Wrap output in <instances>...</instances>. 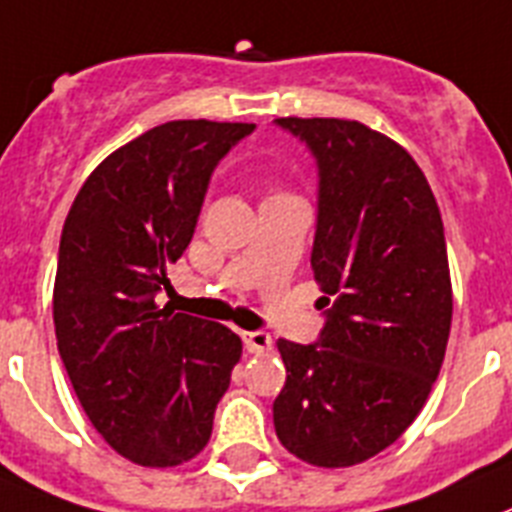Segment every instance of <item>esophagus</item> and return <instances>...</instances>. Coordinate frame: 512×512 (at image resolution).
I'll return each mask as SVG.
<instances>
[{"instance_id":"obj_1","label":"esophagus","mask_w":512,"mask_h":512,"mask_svg":"<svg viewBox=\"0 0 512 512\" xmlns=\"http://www.w3.org/2000/svg\"><path fill=\"white\" fill-rule=\"evenodd\" d=\"M244 348L250 353H270L273 350V337L268 332H244Z\"/></svg>"}]
</instances>
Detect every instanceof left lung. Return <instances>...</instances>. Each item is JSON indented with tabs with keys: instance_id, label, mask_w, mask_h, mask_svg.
<instances>
[{
	"instance_id": "1",
	"label": "left lung",
	"mask_w": 512,
	"mask_h": 512,
	"mask_svg": "<svg viewBox=\"0 0 512 512\" xmlns=\"http://www.w3.org/2000/svg\"><path fill=\"white\" fill-rule=\"evenodd\" d=\"M317 159L311 270L319 340H278L286 386L273 402L278 441L301 461L340 469L397 441L433 389L451 332L453 293L435 195L410 151L342 118H278Z\"/></svg>"
}]
</instances>
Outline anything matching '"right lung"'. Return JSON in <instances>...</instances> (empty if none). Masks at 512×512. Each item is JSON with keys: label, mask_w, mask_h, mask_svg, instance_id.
I'll use <instances>...</instances> for the list:
<instances>
[{"label": "right lung", "mask_w": 512, "mask_h": 512, "mask_svg": "<svg viewBox=\"0 0 512 512\" xmlns=\"http://www.w3.org/2000/svg\"><path fill=\"white\" fill-rule=\"evenodd\" d=\"M255 123L170 121L95 167L64 221L53 283L59 355L97 433L139 466L206 448L242 340L159 309L167 265L193 239L208 180Z\"/></svg>", "instance_id": "1"}]
</instances>
